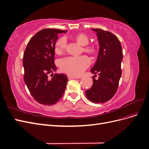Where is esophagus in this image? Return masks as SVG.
Returning a JSON list of instances; mask_svg holds the SVG:
<instances>
[{"label":"esophagus","mask_w":149,"mask_h":149,"mask_svg":"<svg viewBox=\"0 0 149 149\" xmlns=\"http://www.w3.org/2000/svg\"><path fill=\"white\" fill-rule=\"evenodd\" d=\"M68 78L69 80H70V79H74L76 78L74 77V76H71V75H68Z\"/></svg>","instance_id":"1"}]
</instances>
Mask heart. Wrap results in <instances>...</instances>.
<instances>
[{"mask_svg": "<svg viewBox=\"0 0 149 149\" xmlns=\"http://www.w3.org/2000/svg\"><path fill=\"white\" fill-rule=\"evenodd\" d=\"M71 38L80 45L83 46L84 52L91 55H94L97 53V46L95 44H89V38L86 34L79 33L71 37ZM66 45L67 41L65 37L58 38L55 43V52L57 55H60L64 52ZM89 65V58L85 55L68 56L63 58L60 61V66L61 70L66 73L74 76L81 75Z\"/></svg>", "mask_w": 149, "mask_h": 149, "instance_id": "b5f03b06", "label": "heart"}]
</instances>
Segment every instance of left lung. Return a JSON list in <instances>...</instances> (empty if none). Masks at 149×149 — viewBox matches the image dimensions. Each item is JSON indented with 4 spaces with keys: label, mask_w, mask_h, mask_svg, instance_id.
Wrapping results in <instances>:
<instances>
[{
    "label": "left lung",
    "mask_w": 149,
    "mask_h": 149,
    "mask_svg": "<svg viewBox=\"0 0 149 149\" xmlns=\"http://www.w3.org/2000/svg\"><path fill=\"white\" fill-rule=\"evenodd\" d=\"M91 29L97 32L100 48L91 72L97 74L99 78L97 80L93 79L91 88L85 93L91 102L103 103L111 100L118 91L122 74L123 49L119 39L113 33L100 29Z\"/></svg>",
    "instance_id": "obj_1"
}]
</instances>
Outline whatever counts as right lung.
Here are the masks:
<instances>
[{"label": "right lung", "instance_id": "obj_1", "mask_svg": "<svg viewBox=\"0 0 149 149\" xmlns=\"http://www.w3.org/2000/svg\"><path fill=\"white\" fill-rule=\"evenodd\" d=\"M67 30L45 29L39 31L29 42L24 53V81L31 95L38 103L50 106L63 95L68 81L64 74H52L56 71L54 63L55 45L59 33Z\"/></svg>", "mask_w": 149, "mask_h": 149}]
</instances>
